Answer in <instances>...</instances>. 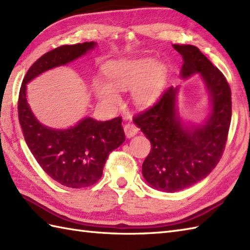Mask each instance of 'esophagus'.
I'll use <instances>...</instances> for the list:
<instances>
[{
  "label": "esophagus",
  "mask_w": 250,
  "mask_h": 250,
  "mask_svg": "<svg viewBox=\"0 0 250 250\" xmlns=\"http://www.w3.org/2000/svg\"><path fill=\"white\" fill-rule=\"evenodd\" d=\"M137 132H139V128L134 125V124H126L125 125V133L126 135V137H132L134 136Z\"/></svg>",
  "instance_id": "esophagus-1"
}]
</instances>
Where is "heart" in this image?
<instances>
[{"instance_id": "obj_1", "label": "heart", "mask_w": 250, "mask_h": 250, "mask_svg": "<svg viewBox=\"0 0 250 250\" xmlns=\"http://www.w3.org/2000/svg\"><path fill=\"white\" fill-rule=\"evenodd\" d=\"M108 83L97 79L93 83L98 98L105 104L119 100L117 90L133 88L134 102L145 107L155 102L166 84L167 68L153 59L109 62L104 67Z\"/></svg>"}]
</instances>
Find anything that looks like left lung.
Returning a JSON list of instances; mask_svg holds the SVG:
<instances>
[{
    "instance_id": "1",
    "label": "left lung",
    "mask_w": 250,
    "mask_h": 250,
    "mask_svg": "<svg viewBox=\"0 0 250 250\" xmlns=\"http://www.w3.org/2000/svg\"><path fill=\"white\" fill-rule=\"evenodd\" d=\"M183 56L182 77H203L211 98L206 124L190 131L182 125L175 107L178 88L168 87L149 108L134 116L151 143L142 167L143 176L155 189L176 192L205 178L219 162L229 134L232 101L226 77L193 45L175 44Z\"/></svg>"
}]
</instances>
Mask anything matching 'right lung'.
<instances>
[{
  "label": "right lung",
  "mask_w": 250,
  "mask_h": 250,
  "mask_svg": "<svg viewBox=\"0 0 250 250\" xmlns=\"http://www.w3.org/2000/svg\"><path fill=\"white\" fill-rule=\"evenodd\" d=\"M94 46V42H86L46 52L26 72L19 91V122L32 155L52 179L74 189L89 187L102 177L106 159L125 140L122 118L108 121L84 118L67 130L47 128L32 114L25 89L26 83L40 74L77 59Z\"/></svg>",
  "instance_id": "obj_1"
}]
</instances>
